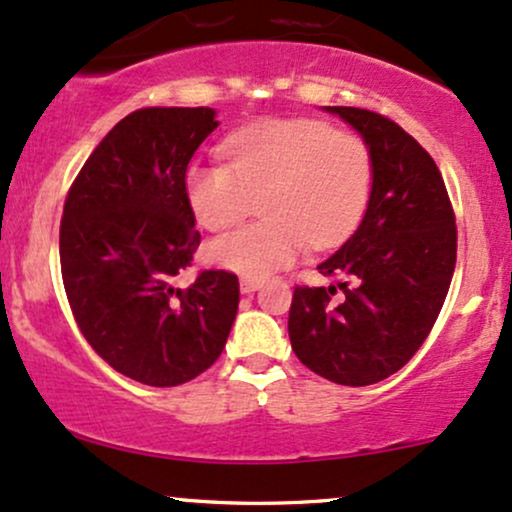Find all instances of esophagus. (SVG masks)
Listing matches in <instances>:
<instances>
[{
  "label": "esophagus",
  "mask_w": 512,
  "mask_h": 512,
  "mask_svg": "<svg viewBox=\"0 0 512 512\" xmlns=\"http://www.w3.org/2000/svg\"><path fill=\"white\" fill-rule=\"evenodd\" d=\"M260 286H262V279H255V276H243V279H240V291L243 293L257 291Z\"/></svg>",
  "instance_id": "34e87169"
}]
</instances>
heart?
<instances>
[{"label":"heart","instance_id":"obj_1","mask_svg":"<svg viewBox=\"0 0 512 512\" xmlns=\"http://www.w3.org/2000/svg\"><path fill=\"white\" fill-rule=\"evenodd\" d=\"M228 166L192 163L182 190L202 228L221 231L252 211L262 221L209 240L214 267L264 276L289 267L308 248L342 243L368 204L373 161L366 142L322 120H269L221 144Z\"/></svg>","mask_w":512,"mask_h":512}]
</instances>
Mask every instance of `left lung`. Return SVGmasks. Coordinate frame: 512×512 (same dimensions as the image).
<instances>
[{"mask_svg":"<svg viewBox=\"0 0 512 512\" xmlns=\"http://www.w3.org/2000/svg\"><path fill=\"white\" fill-rule=\"evenodd\" d=\"M361 134L373 161L366 214L320 264L332 286H296L289 337L298 361L337 385L397 373L436 325L457 260V228L443 175L397 122L327 105Z\"/></svg>","mask_w":512,"mask_h":512,"instance_id":"obj_1","label":"left lung"}]
</instances>
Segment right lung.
<instances>
[{"mask_svg": "<svg viewBox=\"0 0 512 512\" xmlns=\"http://www.w3.org/2000/svg\"><path fill=\"white\" fill-rule=\"evenodd\" d=\"M219 127L211 108H142L105 134L76 175L60 226L67 301L86 342L117 373L173 387L204 373L238 313V276H175L199 245L185 170Z\"/></svg>", "mask_w": 512, "mask_h": 512, "instance_id": "right-lung-1", "label": "right lung"}]
</instances>
